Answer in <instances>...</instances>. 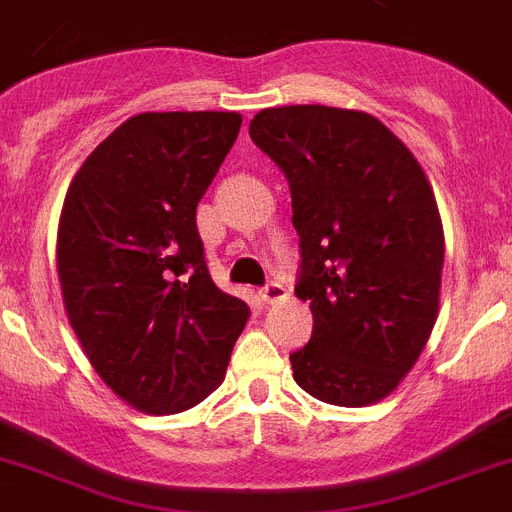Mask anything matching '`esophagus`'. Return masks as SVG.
Listing matches in <instances>:
<instances>
[{
    "mask_svg": "<svg viewBox=\"0 0 512 512\" xmlns=\"http://www.w3.org/2000/svg\"><path fill=\"white\" fill-rule=\"evenodd\" d=\"M285 295H287V290H285V285H280V282H266V285L259 290V298L264 303H277V301H282Z\"/></svg>",
    "mask_w": 512,
    "mask_h": 512,
    "instance_id": "34e87169",
    "label": "esophagus"
}]
</instances>
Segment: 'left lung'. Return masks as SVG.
Returning a JSON list of instances; mask_svg holds the SVG:
<instances>
[{
  "label": "left lung",
  "mask_w": 512,
  "mask_h": 512,
  "mask_svg": "<svg viewBox=\"0 0 512 512\" xmlns=\"http://www.w3.org/2000/svg\"><path fill=\"white\" fill-rule=\"evenodd\" d=\"M248 133L285 172L301 238L295 295L314 332L290 353L293 379L342 408L387 398L437 322L445 235L421 164L356 109H261Z\"/></svg>",
  "instance_id": "1"
}]
</instances>
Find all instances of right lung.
I'll use <instances>...</instances> for the list:
<instances>
[{
  "instance_id": "obj_1",
  "label": "right lung",
  "mask_w": 512,
  "mask_h": 512,
  "mask_svg": "<svg viewBox=\"0 0 512 512\" xmlns=\"http://www.w3.org/2000/svg\"><path fill=\"white\" fill-rule=\"evenodd\" d=\"M238 112H143L67 188L57 272L88 361L125 403L180 413L225 379L248 306L211 280L196 206L240 133Z\"/></svg>"
}]
</instances>
